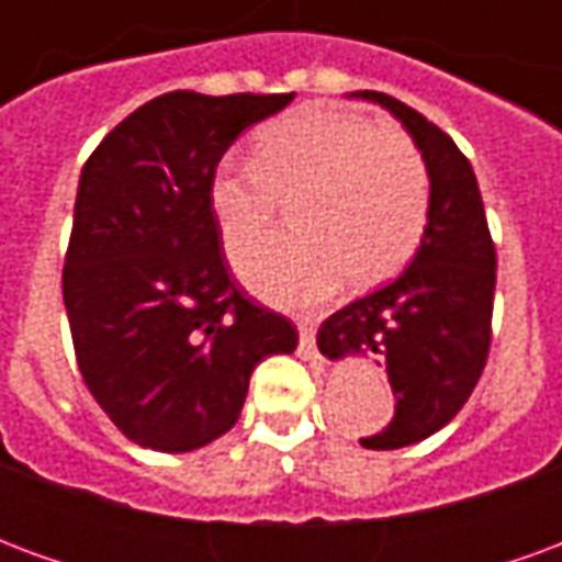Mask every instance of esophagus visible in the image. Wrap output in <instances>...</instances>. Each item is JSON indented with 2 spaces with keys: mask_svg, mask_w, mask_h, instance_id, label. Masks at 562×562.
Returning a JSON list of instances; mask_svg holds the SVG:
<instances>
[{
  "mask_svg": "<svg viewBox=\"0 0 562 562\" xmlns=\"http://www.w3.org/2000/svg\"><path fill=\"white\" fill-rule=\"evenodd\" d=\"M297 334H301V342H297V352L304 355L306 361L322 367V355L316 349V334H313V325L310 322H297Z\"/></svg>",
  "mask_w": 562,
  "mask_h": 562,
  "instance_id": "34e87169",
  "label": "esophagus"
}]
</instances>
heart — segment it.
Wrapping results in <instances>:
<instances>
[{
	"mask_svg": "<svg viewBox=\"0 0 562 562\" xmlns=\"http://www.w3.org/2000/svg\"><path fill=\"white\" fill-rule=\"evenodd\" d=\"M294 206L292 245L244 265L246 285L277 306H316L340 289L401 273L427 228L430 177L413 138L373 120L301 111L268 126L252 159H225L210 210L232 261L251 256Z\"/></svg>",
	"mask_w": 562,
	"mask_h": 562,
	"instance_id": "obj_1",
	"label": "heart"
}]
</instances>
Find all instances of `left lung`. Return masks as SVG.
Instances as JSON below:
<instances>
[{"label":"left lung","mask_w":562,"mask_h":562,"mask_svg":"<svg viewBox=\"0 0 562 562\" xmlns=\"http://www.w3.org/2000/svg\"><path fill=\"white\" fill-rule=\"evenodd\" d=\"M355 99L382 104L422 149L430 177V213L413 265L379 292L337 310L318 328V352L340 361L373 352L385 361L394 418L364 448L422 442L470 401L491 349L496 249L470 159L446 132L385 92Z\"/></svg>","instance_id":"1"}]
</instances>
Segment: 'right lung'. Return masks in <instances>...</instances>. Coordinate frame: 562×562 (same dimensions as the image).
<instances>
[{"mask_svg":"<svg viewBox=\"0 0 562 562\" xmlns=\"http://www.w3.org/2000/svg\"><path fill=\"white\" fill-rule=\"evenodd\" d=\"M294 92H165L83 165L63 268L80 376L123 434L195 451L240 418L249 376L297 349V328L228 270L210 210L216 165Z\"/></svg>","mask_w":562,"mask_h":562,"instance_id":"1","label":"right lung"}]
</instances>
